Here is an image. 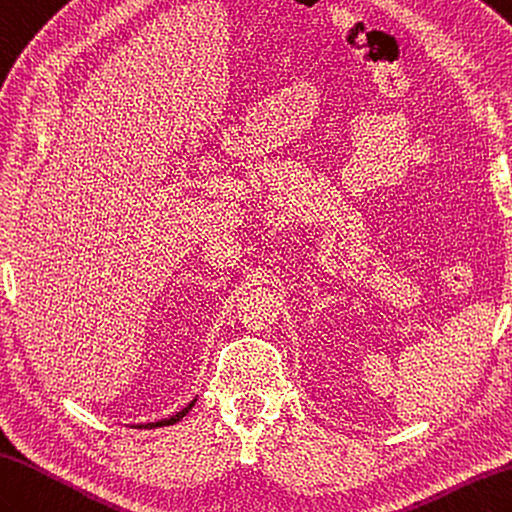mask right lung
I'll return each instance as SVG.
<instances>
[{"label": "right lung", "mask_w": 512, "mask_h": 512, "mask_svg": "<svg viewBox=\"0 0 512 512\" xmlns=\"http://www.w3.org/2000/svg\"><path fill=\"white\" fill-rule=\"evenodd\" d=\"M197 403V399H192L186 407H184V410H179L177 414H173V416H170V418H164V420H157V423H149V427H166V425H175L177 423V420H181V418H184L190 410H192V405H195Z\"/></svg>", "instance_id": "add662e5"}]
</instances>
